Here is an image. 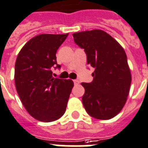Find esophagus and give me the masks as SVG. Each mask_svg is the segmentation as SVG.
Instances as JSON below:
<instances>
[{
    "mask_svg": "<svg viewBox=\"0 0 148 148\" xmlns=\"http://www.w3.org/2000/svg\"><path fill=\"white\" fill-rule=\"evenodd\" d=\"M73 82H74V85H75V86H76V85H79V81L77 79L73 80Z\"/></svg>",
    "mask_w": 148,
    "mask_h": 148,
    "instance_id": "1",
    "label": "esophagus"
}]
</instances>
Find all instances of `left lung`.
<instances>
[{
	"label": "left lung",
	"mask_w": 148,
	"mask_h": 148,
	"mask_svg": "<svg viewBox=\"0 0 148 148\" xmlns=\"http://www.w3.org/2000/svg\"><path fill=\"white\" fill-rule=\"evenodd\" d=\"M84 49L87 63L95 69L90 83L82 82L84 108L90 116L100 120L112 119L127 101L132 82L127 56L121 46L103 30L93 29L73 34Z\"/></svg>",
	"instance_id": "1"
}]
</instances>
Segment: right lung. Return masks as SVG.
<instances>
[{
    "label": "right lung",
    "instance_id": "add662e5",
    "mask_svg": "<svg viewBox=\"0 0 148 148\" xmlns=\"http://www.w3.org/2000/svg\"><path fill=\"white\" fill-rule=\"evenodd\" d=\"M67 36L68 34L38 35L23 46L16 58V92L28 113L38 121H56L66 112L74 83L53 78L52 69L61 67L56 53Z\"/></svg>",
    "mask_w": 148,
    "mask_h": 148
}]
</instances>
